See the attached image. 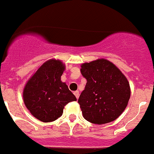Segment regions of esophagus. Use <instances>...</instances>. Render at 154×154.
<instances>
[{
    "mask_svg": "<svg viewBox=\"0 0 154 154\" xmlns=\"http://www.w3.org/2000/svg\"><path fill=\"white\" fill-rule=\"evenodd\" d=\"M74 94H75V96L76 97V98L78 99L79 97V91H75Z\"/></svg>",
    "mask_w": 154,
    "mask_h": 154,
    "instance_id": "esophagus-1",
    "label": "esophagus"
}]
</instances>
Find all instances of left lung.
Returning <instances> with one entry per match:
<instances>
[{
	"label": "left lung",
	"instance_id": "8db88e82",
	"mask_svg": "<svg viewBox=\"0 0 154 154\" xmlns=\"http://www.w3.org/2000/svg\"><path fill=\"white\" fill-rule=\"evenodd\" d=\"M81 68L87 81L78 100L84 119L95 124L115 120L124 111L131 97L127 78L105 59L82 63Z\"/></svg>",
	"mask_w": 154,
	"mask_h": 154
}]
</instances>
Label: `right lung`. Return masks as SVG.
I'll return each mask as SVG.
<instances>
[{"mask_svg":"<svg viewBox=\"0 0 154 154\" xmlns=\"http://www.w3.org/2000/svg\"><path fill=\"white\" fill-rule=\"evenodd\" d=\"M60 60H49L38 69L23 90V101L30 113L42 122L61 116L68 103L76 101L60 77L65 69Z\"/></svg>","mask_w":154,"mask_h":154,"instance_id":"add662e5","label":"right lung"}]
</instances>
